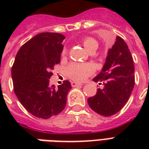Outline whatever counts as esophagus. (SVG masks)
<instances>
[{
	"mask_svg": "<svg viewBox=\"0 0 149 149\" xmlns=\"http://www.w3.org/2000/svg\"><path fill=\"white\" fill-rule=\"evenodd\" d=\"M71 85L72 87H77V86H81V85H83L81 83H78V82H76V81H72L71 82Z\"/></svg>",
	"mask_w": 149,
	"mask_h": 149,
	"instance_id": "esophagus-1",
	"label": "esophagus"
}]
</instances>
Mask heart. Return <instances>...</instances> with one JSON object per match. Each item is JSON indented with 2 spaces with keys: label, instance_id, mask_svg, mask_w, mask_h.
<instances>
[{
  "label": "heart",
  "instance_id": "heart-1",
  "mask_svg": "<svg viewBox=\"0 0 149 149\" xmlns=\"http://www.w3.org/2000/svg\"><path fill=\"white\" fill-rule=\"evenodd\" d=\"M83 45L88 52L96 51L98 49V43L92 37H85L83 40ZM66 50H64L62 55H65ZM94 72V67L90 64H79L72 63L67 68L68 75L75 81H84L88 77L93 74Z\"/></svg>",
  "mask_w": 149,
  "mask_h": 149
}]
</instances>
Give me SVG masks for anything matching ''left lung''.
Masks as SVG:
<instances>
[{"mask_svg": "<svg viewBox=\"0 0 149 149\" xmlns=\"http://www.w3.org/2000/svg\"><path fill=\"white\" fill-rule=\"evenodd\" d=\"M134 64L127 44L116 37L114 45L108 51L102 70L93 78L95 82H103L104 88L88 99L94 112L110 116L121 109L130 97L134 88ZM101 84V83H100Z\"/></svg>", "mask_w": 149, "mask_h": 149, "instance_id": "obj_1", "label": "left lung"}]
</instances>
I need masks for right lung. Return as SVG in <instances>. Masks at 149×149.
Returning a JSON list of instances; mask_svg holds the SVG:
<instances>
[{
	"mask_svg": "<svg viewBox=\"0 0 149 149\" xmlns=\"http://www.w3.org/2000/svg\"><path fill=\"white\" fill-rule=\"evenodd\" d=\"M65 37L56 33H42L28 40L17 53L12 67L16 96L28 112L49 119L64 110L71 83L56 88L49 84L54 66L61 62Z\"/></svg>",
	"mask_w": 149,
	"mask_h": 149,
	"instance_id": "obj_1",
	"label": "right lung"
}]
</instances>
